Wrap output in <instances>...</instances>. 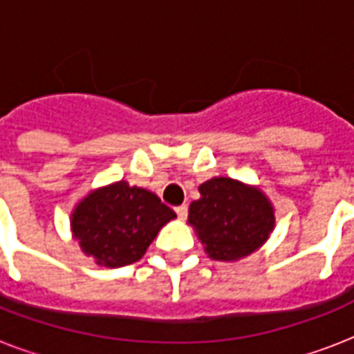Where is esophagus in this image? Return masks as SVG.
Here are the masks:
<instances>
[{
	"instance_id": "esophagus-1",
	"label": "esophagus",
	"mask_w": 354,
	"mask_h": 354,
	"mask_svg": "<svg viewBox=\"0 0 354 354\" xmlns=\"http://www.w3.org/2000/svg\"><path fill=\"white\" fill-rule=\"evenodd\" d=\"M187 205H178L176 207V215H178V218H180V221H185V218H187Z\"/></svg>"
}]
</instances>
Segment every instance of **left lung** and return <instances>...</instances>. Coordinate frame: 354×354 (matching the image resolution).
Instances as JSON below:
<instances>
[{
	"label": "left lung",
	"mask_w": 354,
	"mask_h": 354,
	"mask_svg": "<svg viewBox=\"0 0 354 354\" xmlns=\"http://www.w3.org/2000/svg\"><path fill=\"white\" fill-rule=\"evenodd\" d=\"M189 205V224L215 261H239L263 246L275 226L274 205L257 187L211 178Z\"/></svg>",
	"instance_id": "1"
}]
</instances>
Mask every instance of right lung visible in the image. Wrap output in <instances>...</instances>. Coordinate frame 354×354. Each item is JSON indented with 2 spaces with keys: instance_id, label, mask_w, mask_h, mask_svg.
Instances as JSON below:
<instances>
[{
  "instance_id": "obj_1",
  "label": "right lung",
  "mask_w": 354,
  "mask_h": 354,
  "mask_svg": "<svg viewBox=\"0 0 354 354\" xmlns=\"http://www.w3.org/2000/svg\"><path fill=\"white\" fill-rule=\"evenodd\" d=\"M172 218L176 213L154 193L121 180L80 200L71 213V232L80 250L97 264L119 268L143 257Z\"/></svg>"
}]
</instances>
